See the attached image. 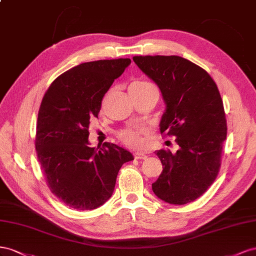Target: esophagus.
<instances>
[{
    "label": "esophagus",
    "instance_id": "1",
    "mask_svg": "<svg viewBox=\"0 0 256 256\" xmlns=\"http://www.w3.org/2000/svg\"><path fill=\"white\" fill-rule=\"evenodd\" d=\"M134 158L136 160H144V158H147V154H146L144 152H135Z\"/></svg>",
    "mask_w": 256,
    "mask_h": 256
}]
</instances>
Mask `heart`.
Segmentation results:
<instances>
[{"mask_svg": "<svg viewBox=\"0 0 256 256\" xmlns=\"http://www.w3.org/2000/svg\"><path fill=\"white\" fill-rule=\"evenodd\" d=\"M149 84L146 82H135L130 86V88H142ZM140 130H126L120 133V138L130 147H140L142 144V140L140 137Z\"/></svg>", "mask_w": 256, "mask_h": 256, "instance_id": "1", "label": "heart"}]
</instances>
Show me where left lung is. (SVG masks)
Listing matches in <instances>:
<instances>
[{"instance_id":"left-lung-1","label":"left lung","mask_w":256,"mask_h":256,"mask_svg":"<svg viewBox=\"0 0 256 256\" xmlns=\"http://www.w3.org/2000/svg\"><path fill=\"white\" fill-rule=\"evenodd\" d=\"M134 62L162 93L165 110L160 130L176 137V153L156 150L164 166L152 191L160 200L184 205L212 184L220 168L226 120L214 79L198 65L178 56H140Z\"/></svg>"}]
</instances>
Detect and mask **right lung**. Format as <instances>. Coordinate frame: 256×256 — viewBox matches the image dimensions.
Instances as JSON below:
<instances>
[{
  "label": "right lung",
  "instance_id": "right-lung-1",
  "mask_svg": "<svg viewBox=\"0 0 256 256\" xmlns=\"http://www.w3.org/2000/svg\"><path fill=\"white\" fill-rule=\"evenodd\" d=\"M130 59L79 64L51 84L40 107L35 147L49 188L70 208L93 210L110 198L121 166L134 160L114 144L90 147V122Z\"/></svg>",
  "mask_w": 256,
  "mask_h": 256
}]
</instances>
